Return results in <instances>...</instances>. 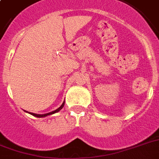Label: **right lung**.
I'll use <instances>...</instances> for the list:
<instances>
[{
	"label": "right lung",
	"mask_w": 159,
	"mask_h": 159,
	"mask_svg": "<svg viewBox=\"0 0 159 159\" xmlns=\"http://www.w3.org/2000/svg\"><path fill=\"white\" fill-rule=\"evenodd\" d=\"M64 104H65V102H62V104L61 105V106L58 107L57 109H56L55 111H51V112H48V113H46V114H43V115H39V114H35V113H32V112H28V111H25V112H27V113L29 114H30V115H32V116H35V117H38V118H43V117H46V116H50V115H53V114H55V113H57V112H58L59 111H61L62 109V107L64 106Z\"/></svg>",
	"instance_id": "obj_1"
}]
</instances>
